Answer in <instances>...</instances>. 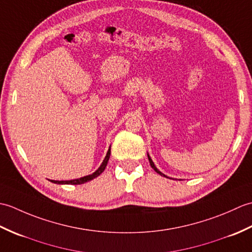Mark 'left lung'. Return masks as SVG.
<instances>
[{
    "instance_id": "1",
    "label": "left lung",
    "mask_w": 252,
    "mask_h": 252,
    "mask_svg": "<svg viewBox=\"0 0 252 252\" xmlns=\"http://www.w3.org/2000/svg\"><path fill=\"white\" fill-rule=\"evenodd\" d=\"M147 156H148V160H149V163H151V165H152V168L155 170V171H156V172L157 173H159L160 175H161V176H164V178H168V176L167 175H165V174H163L162 172H160V171L156 168V165H155V163H154V161H153V160H152V158L151 157H149V155L147 154Z\"/></svg>"
}]
</instances>
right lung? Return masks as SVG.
I'll return each mask as SVG.
<instances>
[{"instance_id":"obj_1","label":"right lung","mask_w":252,"mask_h":252,"mask_svg":"<svg viewBox=\"0 0 252 252\" xmlns=\"http://www.w3.org/2000/svg\"><path fill=\"white\" fill-rule=\"evenodd\" d=\"M109 157H110V147L108 149V152H107V154H106V157L103 160V162H101V164L99 165V168L96 170L95 172H93L92 174L85 175V176H82V178H80V179H74V180H70V181H55V180H51V182H52V183H55V184H71V185H78V184L87 183V182L92 181L93 179L97 178L98 175H100L101 173L104 172V170H105L106 165H107V162H108V160H109Z\"/></svg>"}]
</instances>
